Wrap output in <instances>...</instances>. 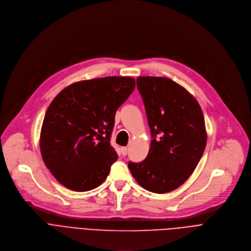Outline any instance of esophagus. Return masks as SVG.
I'll return each mask as SVG.
<instances>
[{"instance_id":"34e87169","label":"esophagus","mask_w":251,"mask_h":251,"mask_svg":"<svg viewBox=\"0 0 251 251\" xmlns=\"http://www.w3.org/2000/svg\"><path fill=\"white\" fill-rule=\"evenodd\" d=\"M121 152H122V154H123L124 156H126V155L127 154V148H126V147H122V148H121Z\"/></svg>"}]
</instances>
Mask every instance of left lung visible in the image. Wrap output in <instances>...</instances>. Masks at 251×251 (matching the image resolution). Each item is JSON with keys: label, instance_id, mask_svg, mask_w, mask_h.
Listing matches in <instances>:
<instances>
[{"label": "left lung", "instance_id": "left-lung-1", "mask_svg": "<svg viewBox=\"0 0 251 251\" xmlns=\"http://www.w3.org/2000/svg\"><path fill=\"white\" fill-rule=\"evenodd\" d=\"M136 85L153 139L146 158L128 168L143 189L168 193L184 184L204 153V115L195 97L169 78L141 76Z\"/></svg>", "mask_w": 251, "mask_h": 251}]
</instances>
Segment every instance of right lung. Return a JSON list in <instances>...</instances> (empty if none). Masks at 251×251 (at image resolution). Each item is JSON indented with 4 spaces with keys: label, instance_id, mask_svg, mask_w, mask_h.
Wrapping results in <instances>:
<instances>
[{
    "label": "right lung",
    "instance_id": "obj_1",
    "mask_svg": "<svg viewBox=\"0 0 251 251\" xmlns=\"http://www.w3.org/2000/svg\"><path fill=\"white\" fill-rule=\"evenodd\" d=\"M135 87L132 77L75 82L50 103L39 147L45 166L64 187L86 192L101 185L118 154L110 144L117 110Z\"/></svg>",
    "mask_w": 251,
    "mask_h": 251
}]
</instances>
